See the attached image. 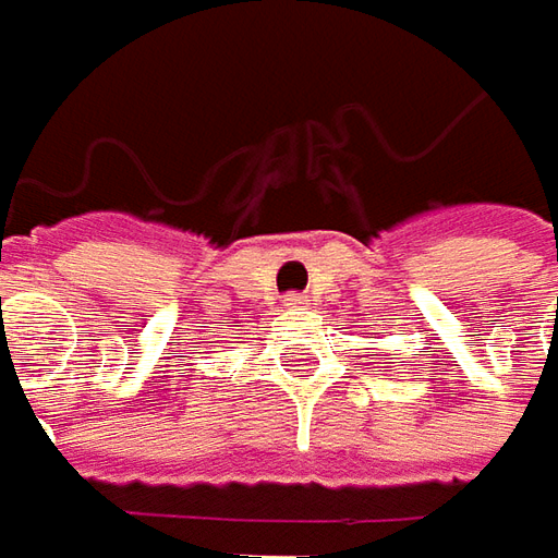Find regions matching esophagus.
<instances>
[{
	"instance_id": "esophagus-1",
	"label": "esophagus",
	"mask_w": 558,
	"mask_h": 558,
	"mask_svg": "<svg viewBox=\"0 0 558 558\" xmlns=\"http://www.w3.org/2000/svg\"><path fill=\"white\" fill-rule=\"evenodd\" d=\"M306 298L304 294H286V306H291V310H298V306H304Z\"/></svg>"
}]
</instances>
